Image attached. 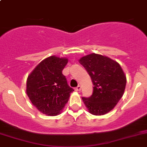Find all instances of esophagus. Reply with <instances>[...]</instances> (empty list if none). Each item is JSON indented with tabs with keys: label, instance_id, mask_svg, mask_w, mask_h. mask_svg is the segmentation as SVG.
Segmentation results:
<instances>
[{
	"label": "esophagus",
	"instance_id": "1",
	"mask_svg": "<svg viewBox=\"0 0 147 147\" xmlns=\"http://www.w3.org/2000/svg\"><path fill=\"white\" fill-rule=\"evenodd\" d=\"M80 90H81V86H80V85H78V87L75 88V91H77V92L80 91Z\"/></svg>",
	"mask_w": 147,
	"mask_h": 147
}]
</instances>
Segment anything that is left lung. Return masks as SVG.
<instances>
[{"instance_id": "8db88e82", "label": "left lung", "mask_w": 147, "mask_h": 147, "mask_svg": "<svg viewBox=\"0 0 147 147\" xmlns=\"http://www.w3.org/2000/svg\"><path fill=\"white\" fill-rule=\"evenodd\" d=\"M79 63L85 68L93 83L91 97L82 101L93 115H104L115 108L123 96L127 78L120 65L102 55L91 53L82 57Z\"/></svg>"}]
</instances>
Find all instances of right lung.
<instances>
[{
    "mask_svg": "<svg viewBox=\"0 0 147 147\" xmlns=\"http://www.w3.org/2000/svg\"><path fill=\"white\" fill-rule=\"evenodd\" d=\"M67 63V57L50 56L42 60L28 77L26 93L30 100L47 116L61 113L74 91L62 73Z\"/></svg>",
    "mask_w": 147,
    "mask_h": 147,
    "instance_id": "add662e5",
    "label": "right lung"
}]
</instances>
